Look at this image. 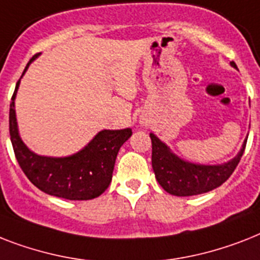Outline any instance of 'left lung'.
<instances>
[{
	"label": "left lung",
	"instance_id": "1",
	"mask_svg": "<svg viewBox=\"0 0 260 260\" xmlns=\"http://www.w3.org/2000/svg\"><path fill=\"white\" fill-rule=\"evenodd\" d=\"M231 65L236 68L234 61ZM149 136L152 140V168L156 180L159 181L164 191L175 196L199 195L223 184L239 164L247 143V140H244L239 153L229 163L204 166L181 160L155 135L151 134Z\"/></svg>",
	"mask_w": 260,
	"mask_h": 260
}]
</instances>
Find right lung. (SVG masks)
Wrapping results in <instances>:
<instances>
[{
  "label": "right lung",
  "instance_id": "right-lung-1",
  "mask_svg": "<svg viewBox=\"0 0 260 260\" xmlns=\"http://www.w3.org/2000/svg\"><path fill=\"white\" fill-rule=\"evenodd\" d=\"M36 57L37 54L27 62L24 73ZM20 81L12 96L9 132L16 159L26 178L42 192L62 199L89 200L100 196L108 188L120 147L129 139L132 129L101 131L85 148L67 157L36 155L21 140L17 128L14 99Z\"/></svg>",
  "mask_w": 260,
  "mask_h": 260
}]
</instances>
